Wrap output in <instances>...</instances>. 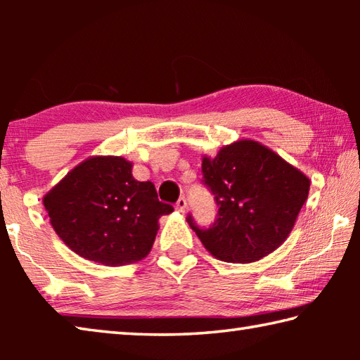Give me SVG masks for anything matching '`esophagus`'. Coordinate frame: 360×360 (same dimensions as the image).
Here are the masks:
<instances>
[{"label": "esophagus", "mask_w": 360, "mask_h": 360, "mask_svg": "<svg viewBox=\"0 0 360 360\" xmlns=\"http://www.w3.org/2000/svg\"><path fill=\"white\" fill-rule=\"evenodd\" d=\"M187 208V200L184 197H181L178 202H176V210H178L179 212H184Z\"/></svg>", "instance_id": "1"}]
</instances>
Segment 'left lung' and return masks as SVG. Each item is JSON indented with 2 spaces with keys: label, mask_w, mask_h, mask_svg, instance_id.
<instances>
[{
  "label": "left lung",
  "mask_w": 360,
  "mask_h": 360,
  "mask_svg": "<svg viewBox=\"0 0 360 360\" xmlns=\"http://www.w3.org/2000/svg\"><path fill=\"white\" fill-rule=\"evenodd\" d=\"M203 184L214 195L210 229L187 222L219 260H260L283 245L308 198L309 179L276 152L252 139L231 143L214 158L203 157Z\"/></svg>",
  "instance_id": "left-lung-1"
}]
</instances>
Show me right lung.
Here are the masks:
<instances>
[{
  "instance_id": "add662e5",
  "label": "right lung",
  "mask_w": 360,
  "mask_h": 360,
  "mask_svg": "<svg viewBox=\"0 0 360 360\" xmlns=\"http://www.w3.org/2000/svg\"><path fill=\"white\" fill-rule=\"evenodd\" d=\"M124 157H90L42 198L56 233L81 257L108 266L143 260L158 219L173 206L157 198L150 181H136Z\"/></svg>"
}]
</instances>
